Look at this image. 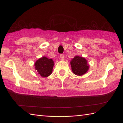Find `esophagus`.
I'll use <instances>...</instances> for the list:
<instances>
[{
  "label": "esophagus",
  "instance_id": "esophagus-1",
  "mask_svg": "<svg viewBox=\"0 0 123 123\" xmlns=\"http://www.w3.org/2000/svg\"><path fill=\"white\" fill-rule=\"evenodd\" d=\"M60 59H61L62 60H64V55L63 54H61L60 55Z\"/></svg>",
  "mask_w": 123,
  "mask_h": 123
}]
</instances>
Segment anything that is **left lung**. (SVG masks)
<instances>
[{"label": "left lung", "instance_id": "left-lung-1", "mask_svg": "<svg viewBox=\"0 0 123 123\" xmlns=\"http://www.w3.org/2000/svg\"><path fill=\"white\" fill-rule=\"evenodd\" d=\"M72 71L74 74L81 76L85 74L89 69V64L85 57L78 55L75 56L70 61Z\"/></svg>", "mask_w": 123, "mask_h": 123}]
</instances>
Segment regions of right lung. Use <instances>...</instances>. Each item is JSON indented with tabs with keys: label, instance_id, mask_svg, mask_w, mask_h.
Segmentation results:
<instances>
[{
	"label": "right lung",
	"instance_id": "right-lung-1",
	"mask_svg": "<svg viewBox=\"0 0 123 123\" xmlns=\"http://www.w3.org/2000/svg\"><path fill=\"white\" fill-rule=\"evenodd\" d=\"M54 61L46 56L38 59L34 63L35 70L39 75L43 78H46L50 75L53 71Z\"/></svg>",
	"mask_w": 123,
	"mask_h": 123
}]
</instances>
